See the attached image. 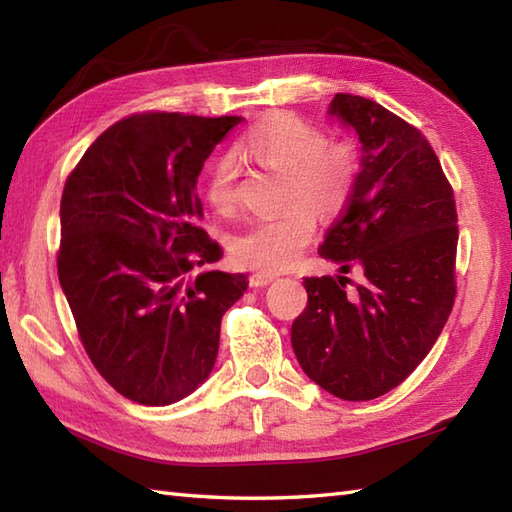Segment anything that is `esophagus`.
<instances>
[{
	"label": "esophagus",
	"instance_id": "34e87169",
	"mask_svg": "<svg viewBox=\"0 0 512 512\" xmlns=\"http://www.w3.org/2000/svg\"><path fill=\"white\" fill-rule=\"evenodd\" d=\"M250 286L253 288H264V286H268V284H273L275 281V275H268V273H255V275H250Z\"/></svg>",
	"mask_w": 512,
	"mask_h": 512
}]
</instances>
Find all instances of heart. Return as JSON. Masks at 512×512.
<instances>
[{
	"label": "heart",
	"mask_w": 512,
	"mask_h": 512,
	"mask_svg": "<svg viewBox=\"0 0 512 512\" xmlns=\"http://www.w3.org/2000/svg\"><path fill=\"white\" fill-rule=\"evenodd\" d=\"M237 154L255 165L288 173V200L306 202L259 217L235 233L233 259L244 268L277 273L288 268L310 244L314 211L332 217L347 204L356 182V154L345 143H328L323 129L288 112H273L239 138ZM239 169L231 156L215 158L204 176V195L215 211L237 202Z\"/></svg>",
	"instance_id": "heart-1"
}]
</instances>
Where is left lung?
<instances>
[{
	"mask_svg": "<svg viewBox=\"0 0 512 512\" xmlns=\"http://www.w3.org/2000/svg\"><path fill=\"white\" fill-rule=\"evenodd\" d=\"M328 116L354 129L361 171L321 257L364 281L306 277L308 306L290 341L303 372L343 400H372L398 387L447 323L455 299L458 213L453 189L416 127L363 96L336 94Z\"/></svg>",
	"mask_w": 512,
	"mask_h": 512,
	"instance_id": "8db88e82",
	"label": "left lung"
}]
</instances>
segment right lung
I'll use <instances>...</instances> for the list:
<instances>
[{
    "mask_svg": "<svg viewBox=\"0 0 512 512\" xmlns=\"http://www.w3.org/2000/svg\"><path fill=\"white\" fill-rule=\"evenodd\" d=\"M239 116L140 114L94 140L61 195L59 281L81 343L118 394L173 405L206 378L244 273L209 270L198 176Z\"/></svg>",
    "mask_w": 512,
    "mask_h": 512,
    "instance_id": "add662e5",
    "label": "right lung"
}]
</instances>
